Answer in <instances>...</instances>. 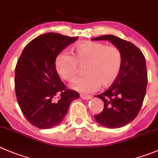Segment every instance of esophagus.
Returning <instances> with one entry per match:
<instances>
[{"label":"esophagus","mask_w":158,"mask_h":158,"mask_svg":"<svg viewBox=\"0 0 158 158\" xmlns=\"http://www.w3.org/2000/svg\"><path fill=\"white\" fill-rule=\"evenodd\" d=\"M80 97L83 99H91L92 96H87V95H84V94H80Z\"/></svg>","instance_id":"1"}]
</instances>
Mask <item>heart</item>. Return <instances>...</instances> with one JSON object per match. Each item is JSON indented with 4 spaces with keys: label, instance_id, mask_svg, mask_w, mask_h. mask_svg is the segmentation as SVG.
<instances>
[{
    "label": "heart",
    "instance_id": "b5f03b06",
    "mask_svg": "<svg viewBox=\"0 0 158 158\" xmlns=\"http://www.w3.org/2000/svg\"><path fill=\"white\" fill-rule=\"evenodd\" d=\"M85 65L82 77L75 81L73 88L82 93L96 91L113 85L117 79L123 65V53L116 45L102 42H86L72 48V55L65 52L56 58L55 66L62 79L73 82Z\"/></svg>",
    "mask_w": 158,
    "mask_h": 158
}]
</instances>
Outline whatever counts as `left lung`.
I'll return each mask as SVG.
<instances>
[{
	"mask_svg": "<svg viewBox=\"0 0 158 158\" xmlns=\"http://www.w3.org/2000/svg\"><path fill=\"white\" fill-rule=\"evenodd\" d=\"M93 40H108L123 53L121 71L114 83L97 97L104 102L103 110L94 116L107 128H120L131 123L138 115L146 94L148 73L142 52L131 42L112 35Z\"/></svg>",
	"mask_w": 158,
	"mask_h": 158,
	"instance_id": "1",
	"label": "left lung"
}]
</instances>
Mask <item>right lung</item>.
I'll return each mask as SVG.
<instances>
[{"label": "right lung", "mask_w": 158, "mask_h": 158, "mask_svg": "<svg viewBox=\"0 0 158 158\" xmlns=\"http://www.w3.org/2000/svg\"><path fill=\"white\" fill-rule=\"evenodd\" d=\"M54 32L39 35L23 50L15 67L17 100L27 121L39 129L62 122L79 93L66 89L55 66L56 58L77 40Z\"/></svg>", "instance_id": "right-lung-1"}]
</instances>
